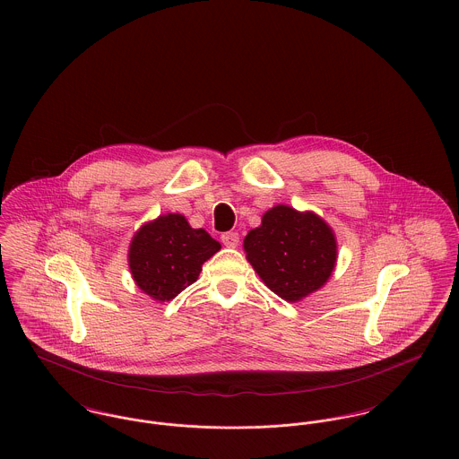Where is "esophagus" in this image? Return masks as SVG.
Masks as SVG:
<instances>
[{
  "label": "esophagus",
  "instance_id": "1",
  "mask_svg": "<svg viewBox=\"0 0 459 459\" xmlns=\"http://www.w3.org/2000/svg\"><path fill=\"white\" fill-rule=\"evenodd\" d=\"M221 240H222V244H224L226 247H237L240 237H238V233H235V231H228V233H222V235H221Z\"/></svg>",
  "mask_w": 459,
  "mask_h": 459
}]
</instances>
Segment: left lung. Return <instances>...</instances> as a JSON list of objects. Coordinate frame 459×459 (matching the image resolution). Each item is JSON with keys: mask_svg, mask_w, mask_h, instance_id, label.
Returning <instances> with one entry per match:
<instances>
[{"mask_svg": "<svg viewBox=\"0 0 459 459\" xmlns=\"http://www.w3.org/2000/svg\"><path fill=\"white\" fill-rule=\"evenodd\" d=\"M247 260L281 299L297 302L327 282L335 264V238L316 213L277 204L244 240Z\"/></svg>", "mask_w": 459, "mask_h": 459, "instance_id": "1", "label": "left lung"}]
</instances>
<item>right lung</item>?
Instances as JSON below:
<instances>
[{"label": "right lung", "instance_id": "right-lung-1", "mask_svg": "<svg viewBox=\"0 0 459 459\" xmlns=\"http://www.w3.org/2000/svg\"><path fill=\"white\" fill-rule=\"evenodd\" d=\"M219 249L217 240L204 230H193L184 215H160L132 238V277L155 300H171L196 281L201 264Z\"/></svg>", "mask_w": 459, "mask_h": 459}]
</instances>
